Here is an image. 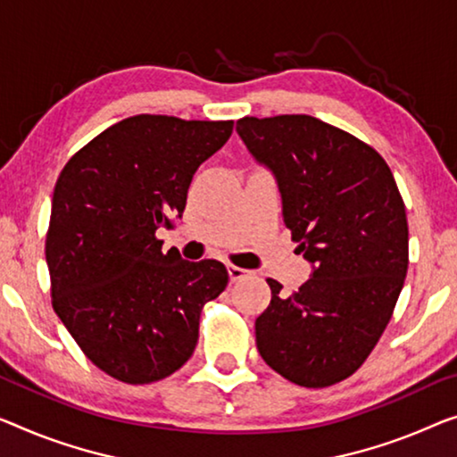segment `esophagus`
Returning <instances> with one entry per match:
<instances>
[{
	"instance_id": "34e87169",
	"label": "esophagus",
	"mask_w": 457,
	"mask_h": 457,
	"mask_svg": "<svg viewBox=\"0 0 457 457\" xmlns=\"http://www.w3.org/2000/svg\"><path fill=\"white\" fill-rule=\"evenodd\" d=\"M228 272H229V278H231V281H240V278L246 277L250 270H246V269H240V267H234V264H229V267H228Z\"/></svg>"
}]
</instances>
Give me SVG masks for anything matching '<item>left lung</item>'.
I'll return each mask as SVG.
<instances>
[{
	"mask_svg": "<svg viewBox=\"0 0 457 457\" xmlns=\"http://www.w3.org/2000/svg\"><path fill=\"white\" fill-rule=\"evenodd\" d=\"M275 176L283 221L312 275L256 318V346L285 379L326 387L355 373L378 345L408 269L404 201L376 149L310 114L236 122Z\"/></svg>",
	"mask_w": 457,
	"mask_h": 457,
	"instance_id": "obj_1",
	"label": "left lung"
}]
</instances>
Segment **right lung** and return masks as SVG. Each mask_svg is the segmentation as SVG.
<instances>
[{
	"mask_svg": "<svg viewBox=\"0 0 457 457\" xmlns=\"http://www.w3.org/2000/svg\"><path fill=\"white\" fill-rule=\"evenodd\" d=\"M231 129L234 120L137 114L61 170L45 246L53 308L114 379L152 384L180 370L199 340L203 303L226 289L221 262L162 252L155 231L182 217L196 168Z\"/></svg>",
	"mask_w": 457,
	"mask_h": 457,
	"instance_id": "right-lung-1",
	"label": "right lung"
}]
</instances>
